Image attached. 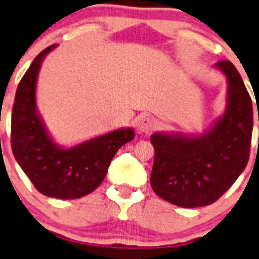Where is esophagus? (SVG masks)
<instances>
[{"label":"esophagus","instance_id":"1","mask_svg":"<svg viewBox=\"0 0 259 259\" xmlns=\"http://www.w3.org/2000/svg\"><path fill=\"white\" fill-rule=\"evenodd\" d=\"M155 127V121L151 117H142L138 122V129L142 133H151Z\"/></svg>","mask_w":259,"mask_h":259}]
</instances>
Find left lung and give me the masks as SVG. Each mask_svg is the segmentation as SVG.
<instances>
[{
	"instance_id": "1",
	"label": "left lung",
	"mask_w": 259,
	"mask_h": 259,
	"mask_svg": "<svg viewBox=\"0 0 259 259\" xmlns=\"http://www.w3.org/2000/svg\"><path fill=\"white\" fill-rule=\"evenodd\" d=\"M216 67L228 79V108L209 133L195 138L153 134L155 150L150 183L163 200L183 208L209 205L245 170L250 156L253 104L229 60ZM259 121V116H258Z\"/></svg>"
}]
</instances>
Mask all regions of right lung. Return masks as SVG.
<instances>
[{
  "label": "right lung",
  "instance_id": "1",
  "mask_svg": "<svg viewBox=\"0 0 259 259\" xmlns=\"http://www.w3.org/2000/svg\"><path fill=\"white\" fill-rule=\"evenodd\" d=\"M55 45L43 50L21 79L12 112V150L23 172L40 193L73 200L101 184L114 154L134 138L132 129H119L59 149L52 142L35 110V85L42 60Z\"/></svg>",
  "mask_w": 259,
  "mask_h": 259
}]
</instances>
